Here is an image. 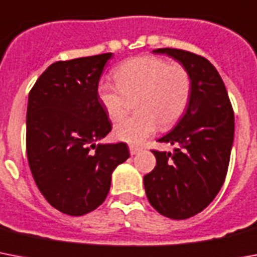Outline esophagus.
<instances>
[{
    "label": "esophagus",
    "mask_w": 257,
    "mask_h": 257,
    "mask_svg": "<svg viewBox=\"0 0 257 257\" xmlns=\"http://www.w3.org/2000/svg\"><path fill=\"white\" fill-rule=\"evenodd\" d=\"M128 149H130V154L131 155H137V154L139 153V151H141V147H138V146H130V147H128Z\"/></svg>",
    "instance_id": "34e87169"
}]
</instances>
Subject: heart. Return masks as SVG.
I'll list each match as a JSON object with an SVG mask.
<instances>
[{
	"label": "heart",
	"mask_w": 257,
	"mask_h": 257,
	"mask_svg": "<svg viewBox=\"0 0 257 257\" xmlns=\"http://www.w3.org/2000/svg\"><path fill=\"white\" fill-rule=\"evenodd\" d=\"M116 83L99 82L96 98L107 116L119 119L134 98L137 114L119 120L114 137L130 145H141L158 130L171 126L186 110L191 96V78L180 63H168L153 55L137 57L115 70Z\"/></svg>",
	"instance_id": "b5f03b06"
}]
</instances>
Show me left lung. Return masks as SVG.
<instances>
[{
	"instance_id": "8db88e82",
	"label": "left lung",
	"mask_w": 257,
	"mask_h": 257,
	"mask_svg": "<svg viewBox=\"0 0 257 257\" xmlns=\"http://www.w3.org/2000/svg\"><path fill=\"white\" fill-rule=\"evenodd\" d=\"M187 69L191 96L186 112L158 142L176 145L174 153L153 150L157 166L145 175L150 204L170 219L202 212L224 183L235 133V118L224 82L202 55L180 49H157Z\"/></svg>"
}]
</instances>
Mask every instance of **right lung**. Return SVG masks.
Masks as SVG:
<instances>
[{"label": "right lung", "mask_w": 257, "mask_h": 257, "mask_svg": "<svg viewBox=\"0 0 257 257\" xmlns=\"http://www.w3.org/2000/svg\"><path fill=\"white\" fill-rule=\"evenodd\" d=\"M111 55L58 61L41 74L29 93V167L47 202L70 216L99 207L110 190L112 171L130 157L123 142L96 145L111 131L96 98Z\"/></svg>", "instance_id": "1"}]
</instances>
